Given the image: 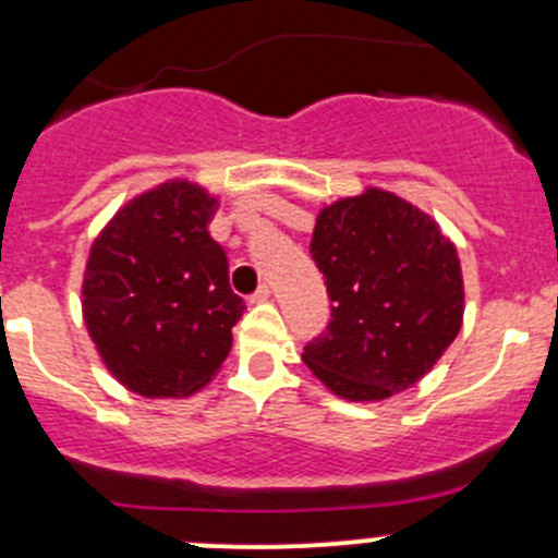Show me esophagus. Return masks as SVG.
Masks as SVG:
<instances>
[{"label":"esophagus","mask_w":558,"mask_h":558,"mask_svg":"<svg viewBox=\"0 0 558 558\" xmlns=\"http://www.w3.org/2000/svg\"><path fill=\"white\" fill-rule=\"evenodd\" d=\"M269 294H272V289H269L267 283H262V286H258L256 291H253L251 302H267V300H269Z\"/></svg>","instance_id":"esophagus-1"}]
</instances>
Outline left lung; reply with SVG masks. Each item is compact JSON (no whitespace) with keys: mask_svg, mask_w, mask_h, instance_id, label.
<instances>
[{"mask_svg":"<svg viewBox=\"0 0 558 558\" xmlns=\"http://www.w3.org/2000/svg\"><path fill=\"white\" fill-rule=\"evenodd\" d=\"M311 256L331 318L302 362L342 399L375 402L424 378L461 329L456 247L426 213L388 191L320 210Z\"/></svg>","mask_w":558,"mask_h":558,"instance_id":"8db88e82","label":"left lung"}]
</instances>
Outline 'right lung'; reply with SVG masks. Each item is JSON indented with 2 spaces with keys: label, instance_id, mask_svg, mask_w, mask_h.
Instances as JSON below:
<instances>
[{
  "label": "right lung",
  "instance_id": "add662e5",
  "mask_svg": "<svg viewBox=\"0 0 558 558\" xmlns=\"http://www.w3.org/2000/svg\"><path fill=\"white\" fill-rule=\"evenodd\" d=\"M216 199L185 180L129 202L92 247L83 313L107 369L143 397H189L232 348L245 300L210 238Z\"/></svg>",
  "mask_w": 558,
  "mask_h": 558
}]
</instances>
